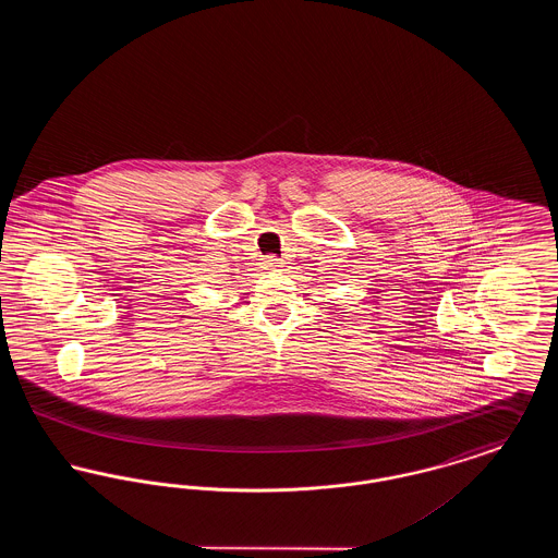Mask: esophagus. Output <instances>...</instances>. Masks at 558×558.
<instances>
[{"label": "esophagus", "instance_id": "obj_1", "mask_svg": "<svg viewBox=\"0 0 558 558\" xmlns=\"http://www.w3.org/2000/svg\"><path fill=\"white\" fill-rule=\"evenodd\" d=\"M282 266V262H280V259H278V257H274V255H271V257H267L266 259V267L267 269H278V267Z\"/></svg>", "mask_w": 558, "mask_h": 558}]
</instances>
